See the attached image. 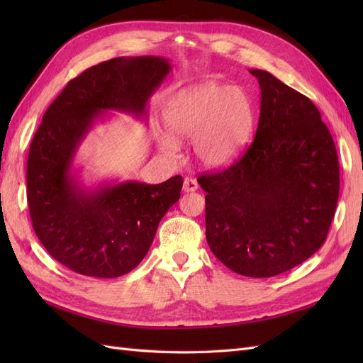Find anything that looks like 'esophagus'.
Segmentation results:
<instances>
[{"instance_id": "34e87169", "label": "esophagus", "mask_w": 363, "mask_h": 363, "mask_svg": "<svg viewBox=\"0 0 363 363\" xmlns=\"http://www.w3.org/2000/svg\"><path fill=\"white\" fill-rule=\"evenodd\" d=\"M196 189H199V183H196V180L186 177L183 182V191L184 192H195Z\"/></svg>"}]
</instances>
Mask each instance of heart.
Segmentation results:
<instances>
[{
	"label": "heart",
	"instance_id": "b5f03b06",
	"mask_svg": "<svg viewBox=\"0 0 363 363\" xmlns=\"http://www.w3.org/2000/svg\"><path fill=\"white\" fill-rule=\"evenodd\" d=\"M251 98L239 86L206 82L175 95L164 111L169 135H162L159 147L174 157L175 140L192 139L194 156L206 168H224L242 152L251 133Z\"/></svg>",
	"mask_w": 363,
	"mask_h": 363
}]
</instances>
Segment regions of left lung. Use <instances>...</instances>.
Listing matches in <instances>:
<instances>
[{
    "mask_svg": "<svg viewBox=\"0 0 363 363\" xmlns=\"http://www.w3.org/2000/svg\"><path fill=\"white\" fill-rule=\"evenodd\" d=\"M260 86L256 136L232 167L199 177L206 239L227 268L265 279L320 250L335 216L339 163L316 106L272 74Z\"/></svg>",
    "mask_w": 363,
    "mask_h": 363,
    "instance_id": "left-lung-1",
    "label": "left lung"
}]
</instances>
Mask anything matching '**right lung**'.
Listing matches in <instances>:
<instances>
[{
	"label": "right lung",
	"instance_id": "obj_1",
	"mask_svg": "<svg viewBox=\"0 0 363 363\" xmlns=\"http://www.w3.org/2000/svg\"><path fill=\"white\" fill-rule=\"evenodd\" d=\"M171 71L168 59L116 57L72 79L43 113L27 160V201L50 255L89 277L115 279L148 252L160 219L179 201L182 175L160 184L106 183L86 189L75 152L106 111L147 116L150 96Z\"/></svg>",
	"mask_w": 363,
	"mask_h": 363
}]
</instances>
